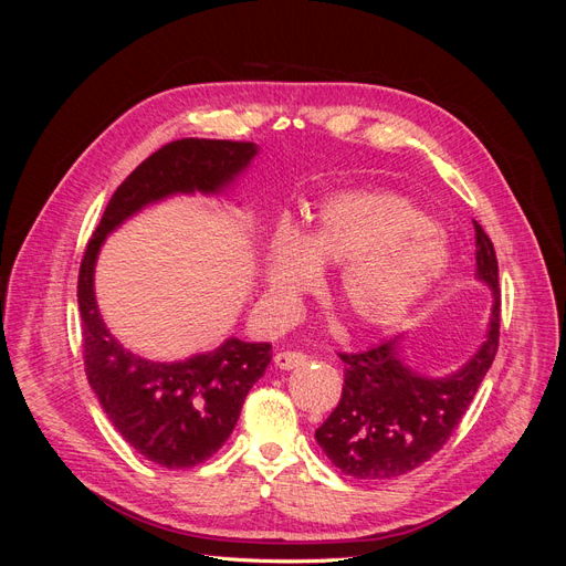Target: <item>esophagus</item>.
Listing matches in <instances>:
<instances>
[{"mask_svg":"<svg viewBox=\"0 0 566 566\" xmlns=\"http://www.w3.org/2000/svg\"><path fill=\"white\" fill-rule=\"evenodd\" d=\"M273 364H276V368L281 370H293V368H300L306 364V356L302 352H279L276 356H273Z\"/></svg>","mask_w":566,"mask_h":566,"instance_id":"obj_1","label":"esophagus"}]
</instances>
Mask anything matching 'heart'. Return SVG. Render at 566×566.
Masks as SVG:
<instances>
[{
	"mask_svg": "<svg viewBox=\"0 0 566 566\" xmlns=\"http://www.w3.org/2000/svg\"><path fill=\"white\" fill-rule=\"evenodd\" d=\"M449 233L413 202L356 188L321 202L310 231L276 227L269 245L266 293L279 316L300 312L321 283V266L339 264L337 297L358 328H389L447 279Z\"/></svg>",
	"mask_w": 566,
	"mask_h": 566,
	"instance_id": "b5f03b06",
	"label": "heart"
}]
</instances>
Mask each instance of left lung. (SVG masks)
<instances>
[{"mask_svg": "<svg viewBox=\"0 0 566 566\" xmlns=\"http://www.w3.org/2000/svg\"><path fill=\"white\" fill-rule=\"evenodd\" d=\"M476 281L491 295L486 337L458 370L432 378L403 358V335L358 354H339L345 385L337 408L318 430L316 441L333 465L354 479L401 476L430 460L449 441L499 352L501 287L499 260L491 238L474 221Z\"/></svg>", "mask_w": 566, "mask_h": 566, "instance_id": "8db88e82", "label": "left lung"}]
</instances>
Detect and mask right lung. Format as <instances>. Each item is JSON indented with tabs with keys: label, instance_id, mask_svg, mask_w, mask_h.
<instances>
[{
	"label": "right lung",
	"instance_id": "1",
	"mask_svg": "<svg viewBox=\"0 0 566 566\" xmlns=\"http://www.w3.org/2000/svg\"><path fill=\"white\" fill-rule=\"evenodd\" d=\"M256 156L250 142L179 139L146 158L117 186L84 252L77 279L87 380L115 430L150 462L169 470L212 458L241 416L252 385L271 361L269 342L229 337L184 361H150L111 335L101 318L94 269L108 233L153 202L172 196H219Z\"/></svg>",
	"mask_w": 566,
	"mask_h": 566
}]
</instances>
